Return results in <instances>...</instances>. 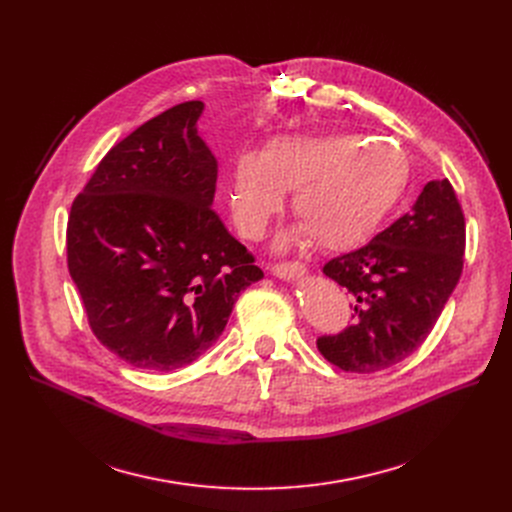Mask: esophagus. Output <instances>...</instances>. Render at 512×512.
<instances>
[{"instance_id": "esophagus-1", "label": "esophagus", "mask_w": 512, "mask_h": 512, "mask_svg": "<svg viewBox=\"0 0 512 512\" xmlns=\"http://www.w3.org/2000/svg\"><path fill=\"white\" fill-rule=\"evenodd\" d=\"M272 272L278 278H292V276H303L305 274V265L301 261H282V263H272Z\"/></svg>"}]
</instances>
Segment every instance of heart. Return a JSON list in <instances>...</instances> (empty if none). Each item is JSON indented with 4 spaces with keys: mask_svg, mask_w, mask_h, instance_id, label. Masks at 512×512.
Segmentation results:
<instances>
[{
    "mask_svg": "<svg viewBox=\"0 0 512 512\" xmlns=\"http://www.w3.org/2000/svg\"><path fill=\"white\" fill-rule=\"evenodd\" d=\"M407 180V157L390 143H363L357 134L278 137L261 157L236 161L230 209L238 230L257 238L282 209V193L294 191L290 209L299 226L288 240L344 251L382 224Z\"/></svg>",
    "mask_w": 512,
    "mask_h": 512,
    "instance_id": "obj_1",
    "label": "heart"
}]
</instances>
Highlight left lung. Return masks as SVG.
Here are the masks:
<instances>
[{
    "instance_id": "1",
    "label": "left lung",
    "mask_w": 512,
    "mask_h": 512,
    "mask_svg": "<svg viewBox=\"0 0 512 512\" xmlns=\"http://www.w3.org/2000/svg\"><path fill=\"white\" fill-rule=\"evenodd\" d=\"M465 215L448 178L423 186L413 209L324 274L351 297V324L317 338L342 371L375 373L413 355L463 272Z\"/></svg>"
}]
</instances>
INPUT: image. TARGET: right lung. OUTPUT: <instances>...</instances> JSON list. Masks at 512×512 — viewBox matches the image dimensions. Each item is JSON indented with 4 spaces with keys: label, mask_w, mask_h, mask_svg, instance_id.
Here are the masks:
<instances>
[{
    "label": "right lung",
    "mask_w": 512,
    "mask_h": 512,
    "mask_svg": "<svg viewBox=\"0 0 512 512\" xmlns=\"http://www.w3.org/2000/svg\"><path fill=\"white\" fill-rule=\"evenodd\" d=\"M201 112L184 101L130 132L68 215V272L91 332L139 369L197 361L263 278L211 207L218 161L197 134Z\"/></svg>",
    "instance_id": "obj_1"
}]
</instances>
